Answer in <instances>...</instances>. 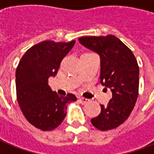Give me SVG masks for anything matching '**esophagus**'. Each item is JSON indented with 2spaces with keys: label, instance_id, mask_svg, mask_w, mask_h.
I'll return each instance as SVG.
<instances>
[{
  "label": "esophagus",
  "instance_id": "34e87169",
  "mask_svg": "<svg viewBox=\"0 0 154 154\" xmlns=\"http://www.w3.org/2000/svg\"><path fill=\"white\" fill-rule=\"evenodd\" d=\"M78 100H79V102H80V103H82V104L88 103V102L90 101L89 99H85V98H82V97H81V98H79V99H78Z\"/></svg>",
  "mask_w": 154,
  "mask_h": 154
}]
</instances>
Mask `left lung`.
Listing matches in <instances>:
<instances>
[{"instance_id":"obj_1","label":"left lung","mask_w":154,"mask_h":154,"mask_svg":"<svg viewBox=\"0 0 154 154\" xmlns=\"http://www.w3.org/2000/svg\"><path fill=\"white\" fill-rule=\"evenodd\" d=\"M79 43L100 56V82L110 88L112 99L101 112L91 120L100 131L116 128L127 118L138 97L139 67L137 59L128 47L114 35L86 36Z\"/></svg>"}]
</instances>
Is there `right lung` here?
Returning <instances> with one entry per match:
<instances>
[{
	"label": "right lung",
	"instance_id": "add662e5",
	"mask_svg": "<svg viewBox=\"0 0 154 154\" xmlns=\"http://www.w3.org/2000/svg\"><path fill=\"white\" fill-rule=\"evenodd\" d=\"M75 42H40L20 60L16 70L17 103L27 121L38 129L56 128L66 116L68 103L77 100L72 94L59 96L48 84L49 77L57 74L61 60Z\"/></svg>",
	"mask_w": 154,
	"mask_h": 154
}]
</instances>
